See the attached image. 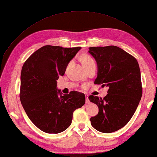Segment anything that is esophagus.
<instances>
[{"instance_id": "obj_1", "label": "esophagus", "mask_w": 157, "mask_h": 157, "mask_svg": "<svg viewBox=\"0 0 157 157\" xmlns=\"http://www.w3.org/2000/svg\"><path fill=\"white\" fill-rule=\"evenodd\" d=\"M85 97H86V104H89L90 101H89V95L86 94L85 95Z\"/></svg>"}]
</instances>
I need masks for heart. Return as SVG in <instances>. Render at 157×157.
Masks as SVG:
<instances>
[{"label": "heart", "instance_id": "1", "mask_svg": "<svg viewBox=\"0 0 157 157\" xmlns=\"http://www.w3.org/2000/svg\"><path fill=\"white\" fill-rule=\"evenodd\" d=\"M94 61L93 60V59L91 58L90 56H85L82 57V65L84 66V67H86L89 65H90V64L92 63H94Z\"/></svg>", "mask_w": 157, "mask_h": 157}]
</instances>
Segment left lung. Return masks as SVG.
<instances>
[{
	"label": "left lung",
	"mask_w": 157,
	"mask_h": 157,
	"mask_svg": "<svg viewBox=\"0 0 157 157\" xmlns=\"http://www.w3.org/2000/svg\"><path fill=\"white\" fill-rule=\"evenodd\" d=\"M97 64L94 84L109 87L104 98L90 95L98 107L90 123L98 131L110 133L127 124L135 113L143 94L140 71L135 57L116 46L90 47Z\"/></svg>",
	"instance_id": "left-lung-1"
}]
</instances>
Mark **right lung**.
I'll return each mask as SVG.
<instances>
[{
  "label": "right lung",
  "mask_w": 157,
  "mask_h": 157,
  "mask_svg": "<svg viewBox=\"0 0 157 157\" xmlns=\"http://www.w3.org/2000/svg\"><path fill=\"white\" fill-rule=\"evenodd\" d=\"M81 48L46 45L22 66L21 104L30 120L42 131L57 134L65 131L71 124L73 112L85 105L83 93L71 91L63 94L56 88V81Z\"/></svg>",
  "instance_id": "add662e5"
}]
</instances>
